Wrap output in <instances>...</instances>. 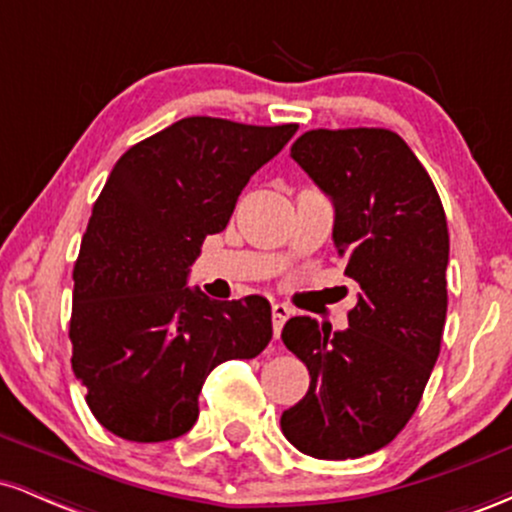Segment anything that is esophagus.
I'll use <instances>...</instances> for the list:
<instances>
[{
    "instance_id": "obj_1",
    "label": "esophagus",
    "mask_w": 512,
    "mask_h": 512,
    "mask_svg": "<svg viewBox=\"0 0 512 512\" xmlns=\"http://www.w3.org/2000/svg\"><path fill=\"white\" fill-rule=\"evenodd\" d=\"M293 310L289 308V305L284 303H274L272 305V327H274V337H279L281 334V327H284V322L289 320Z\"/></svg>"
}]
</instances>
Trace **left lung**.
<instances>
[{
  "mask_svg": "<svg viewBox=\"0 0 512 512\" xmlns=\"http://www.w3.org/2000/svg\"><path fill=\"white\" fill-rule=\"evenodd\" d=\"M291 156L334 202V245L361 293L342 332L305 315L284 325L310 387L281 431L317 460H354L395 440L436 366L448 221L426 168L390 129H310Z\"/></svg>",
  "mask_w": 512,
  "mask_h": 512,
  "instance_id": "obj_1",
  "label": "left lung"
}]
</instances>
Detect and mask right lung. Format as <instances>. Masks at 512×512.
<instances>
[{
    "label": "right lung",
    "mask_w": 512,
    "mask_h": 512,
    "mask_svg": "<svg viewBox=\"0 0 512 512\" xmlns=\"http://www.w3.org/2000/svg\"><path fill=\"white\" fill-rule=\"evenodd\" d=\"M296 129L185 117L115 163L81 240L69 320L74 375L110 433L134 443L182 436L211 370L269 344L267 298L209 301L187 276L204 238L226 228L243 187Z\"/></svg>",
    "instance_id": "right-lung-1"
}]
</instances>
